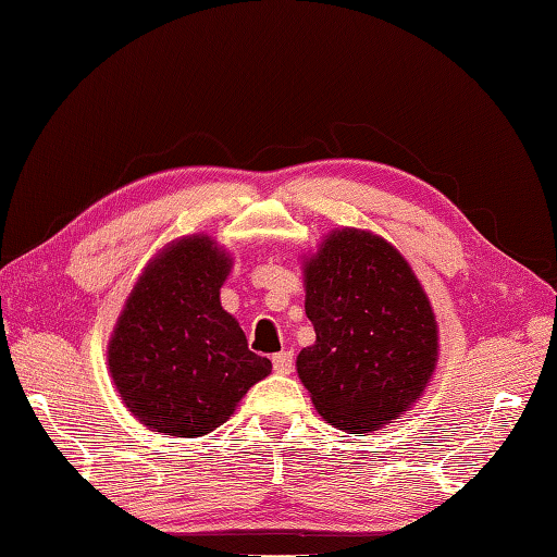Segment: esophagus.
<instances>
[{
	"label": "esophagus",
	"mask_w": 557,
	"mask_h": 557,
	"mask_svg": "<svg viewBox=\"0 0 557 557\" xmlns=\"http://www.w3.org/2000/svg\"><path fill=\"white\" fill-rule=\"evenodd\" d=\"M271 363H274V371L281 373V375H288L293 371V351H281L276 354L274 359H271Z\"/></svg>",
	"instance_id": "1"
}]
</instances>
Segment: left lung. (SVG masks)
Wrapping results in <instances>:
<instances>
[{"label":"left lung","instance_id":"1","mask_svg":"<svg viewBox=\"0 0 557 557\" xmlns=\"http://www.w3.org/2000/svg\"><path fill=\"white\" fill-rule=\"evenodd\" d=\"M302 276L314 344L296 369L324 422L366 434L407 412L438 359L432 302L407 259L369 230L344 227Z\"/></svg>","mask_w":557,"mask_h":557}]
</instances>
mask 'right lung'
<instances>
[{"instance_id": "1", "label": "right lung", "mask_w": 557, "mask_h": 557, "mask_svg": "<svg viewBox=\"0 0 557 557\" xmlns=\"http://www.w3.org/2000/svg\"><path fill=\"white\" fill-rule=\"evenodd\" d=\"M233 259L211 237L166 245L135 283L109 342V371L140 424L166 436H203L233 417L271 361L249 351L220 306Z\"/></svg>"}]
</instances>
